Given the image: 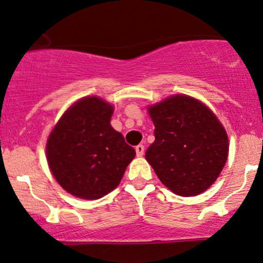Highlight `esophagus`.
Wrapping results in <instances>:
<instances>
[{"label": "esophagus", "instance_id": "obj_1", "mask_svg": "<svg viewBox=\"0 0 263 263\" xmlns=\"http://www.w3.org/2000/svg\"><path fill=\"white\" fill-rule=\"evenodd\" d=\"M135 151H137V156H143L144 155V145L139 144L135 146Z\"/></svg>", "mask_w": 263, "mask_h": 263}]
</instances>
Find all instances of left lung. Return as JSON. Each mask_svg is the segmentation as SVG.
<instances>
[{"mask_svg":"<svg viewBox=\"0 0 263 263\" xmlns=\"http://www.w3.org/2000/svg\"><path fill=\"white\" fill-rule=\"evenodd\" d=\"M155 141L145 159L178 196L204 192L220 175L229 153L224 126L202 102L176 95L151 106Z\"/></svg>","mask_w":263,"mask_h":263,"instance_id":"obj_1","label":"left lung"}]
</instances>
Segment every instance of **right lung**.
Returning <instances> with one entry per match:
<instances>
[{"label": "right lung", "instance_id": "right-lung-1", "mask_svg": "<svg viewBox=\"0 0 263 263\" xmlns=\"http://www.w3.org/2000/svg\"><path fill=\"white\" fill-rule=\"evenodd\" d=\"M113 107L98 97L71 106L52 129L46 156L52 175L65 191L83 199H98L120 183L135 150L110 125Z\"/></svg>", "mask_w": 263, "mask_h": 263}]
</instances>
